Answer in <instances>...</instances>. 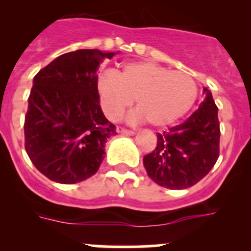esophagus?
<instances>
[{
	"label": "esophagus",
	"instance_id": "obj_1",
	"mask_svg": "<svg viewBox=\"0 0 251 251\" xmlns=\"http://www.w3.org/2000/svg\"><path fill=\"white\" fill-rule=\"evenodd\" d=\"M116 132L121 133V135H127V136H133V135H135V132H133V131L126 130L125 127H121V126H118V127H116Z\"/></svg>",
	"mask_w": 251,
	"mask_h": 251
}]
</instances>
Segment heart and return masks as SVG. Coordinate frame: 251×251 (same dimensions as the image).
Masks as SVG:
<instances>
[{"label": "heart", "mask_w": 251, "mask_h": 251, "mask_svg": "<svg viewBox=\"0 0 251 251\" xmlns=\"http://www.w3.org/2000/svg\"><path fill=\"white\" fill-rule=\"evenodd\" d=\"M98 92L110 120H118L136 98L138 109L130 116L131 120L147 119L154 127H165L191 109L198 97V85L184 72L153 62H132L124 65L118 74H102Z\"/></svg>", "instance_id": "obj_1"}]
</instances>
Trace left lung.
<instances>
[{"label": "left lung", "mask_w": 251, "mask_h": 251, "mask_svg": "<svg viewBox=\"0 0 251 251\" xmlns=\"http://www.w3.org/2000/svg\"><path fill=\"white\" fill-rule=\"evenodd\" d=\"M184 123L156 133L158 142L143 158L148 176L156 184L184 189L198 183L214 168L220 153V123L211 92Z\"/></svg>", "instance_id": "obj_1"}]
</instances>
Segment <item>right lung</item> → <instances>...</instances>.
I'll use <instances>...</instances> for the list:
<instances>
[{"mask_svg":"<svg viewBox=\"0 0 251 251\" xmlns=\"http://www.w3.org/2000/svg\"><path fill=\"white\" fill-rule=\"evenodd\" d=\"M115 54L77 50L59 55L35 75L24 123L25 149L50 181L78 183L100 169L116 127L100 108L97 70Z\"/></svg>","mask_w":251,"mask_h":251,"instance_id":"right-lung-1","label":"right lung"}]
</instances>
